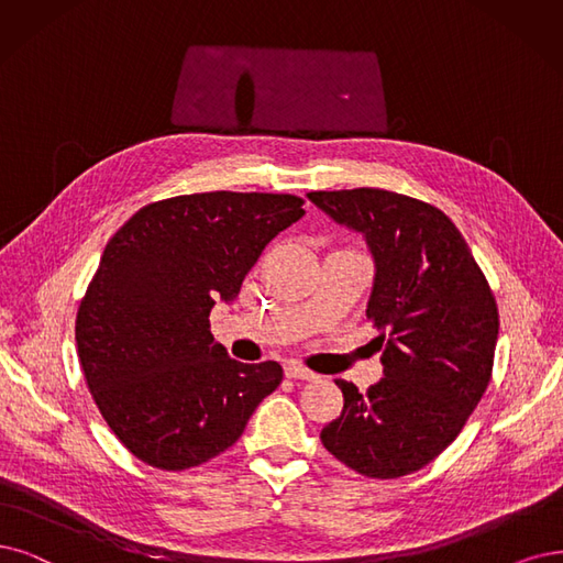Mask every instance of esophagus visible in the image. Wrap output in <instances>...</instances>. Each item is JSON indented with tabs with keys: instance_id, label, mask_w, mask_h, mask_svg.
<instances>
[{
	"instance_id": "obj_1",
	"label": "esophagus",
	"mask_w": 563,
	"mask_h": 563,
	"mask_svg": "<svg viewBox=\"0 0 563 563\" xmlns=\"http://www.w3.org/2000/svg\"><path fill=\"white\" fill-rule=\"evenodd\" d=\"M285 376L292 378V380H316L318 373H313L310 368H306V366L292 362V364L285 366Z\"/></svg>"
}]
</instances>
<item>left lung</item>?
I'll use <instances>...</instances> for the list:
<instances>
[{
  "label": "left lung",
  "mask_w": 563,
  "mask_h": 563,
  "mask_svg": "<svg viewBox=\"0 0 563 563\" xmlns=\"http://www.w3.org/2000/svg\"><path fill=\"white\" fill-rule=\"evenodd\" d=\"M308 199L366 236L376 260L366 318L380 331L385 366V378L366 394L336 380L343 410L320 441L366 477L420 471L460 435L492 380V287L441 208L380 187L320 190Z\"/></svg>",
  "instance_id": "8db88e82"
}]
</instances>
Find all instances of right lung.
<instances>
[{
    "label": "right lung",
    "instance_id": "add662e5",
    "mask_svg": "<svg viewBox=\"0 0 563 563\" xmlns=\"http://www.w3.org/2000/svg\"><path fill=\"white\" fill-rule=\"evenodd\" d=\"M301 206L271 192L180 195L139 208L103 247L78 306V360L101 418L143 464L211 462L280 385V364L229 357L208 316L236 299Z\"/></svg>",
    "mask_w": 563,
    "mask_h": 563
}]
</instances>
